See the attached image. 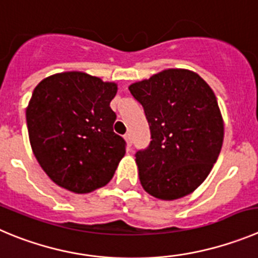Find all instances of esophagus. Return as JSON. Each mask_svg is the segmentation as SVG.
Wrapping results in <instances>:
<instances>
[{"label": "esophagus", "mask_w": 258, "mask_h": 258, "mask_svg": "<svg viewBox=\"0 0 258 258\" xmlns=\"http://www.w3.org/2000/svg\"><path fill=\"white\" fill-rule=\"evenodd\" d=\"M124 140H126L127 145L131 146V145H132V137H131V134H126V135H124Z\"/></svg>", "instance_id": "1"}]
</instances>
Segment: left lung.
Returning a JSON list of instances; mask_svg holds the SVG:
<instances>
[{
    "label": "left lung",
    "instance_id": "obj_1",
    "mask_svg": "<svg viewBox=\"0 0 258 258\" xmlns=\"http://www.w3.org/2000/svg\"><path fill=\"white\" fill-rule=\"evenodd\" d=\"M140 103L151 141L137 150L141 186L160 200L192 194L216 163L224 139L218 100L188 70L169 69L128 88Z\"/></svg>",
    "mask_w": 258,
    "mask_h": 258
}]
</instances>
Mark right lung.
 <instances>
[{
  "mask_svg": "<svg viewBox=\"0 0 258 258\" xmlns=\"http://www.w3.org/2000/svg\"><path fill=\"white\" fill-rule=\"evenodd\" d=\"M114 83L78 71L52 75L37 85L26 109L29 140L38 163L58 186L89 194L105 186L126 153L113 131Z\"/></svg>",
  "mask_w": 258,
  "mask_h": 258,
  "instance_id": "obj_1",
  "label": "right lung"
}]
</instances>
